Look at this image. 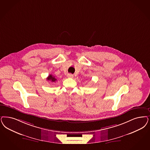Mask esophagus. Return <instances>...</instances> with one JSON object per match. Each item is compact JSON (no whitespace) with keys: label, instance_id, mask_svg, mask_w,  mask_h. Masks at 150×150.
Returning <instances> with one entry per match:
<instances>
[{"label":"esophagus","instance_id":"esophagus-1","mask_svg":"<svg viewBox=\"0 0 150 150\" xmlns=\"http://www.w3.org/2000/svg\"><path fill=\"white\" fill-rule=\"evenodd\" d=\"M67 77L69 78H72L74 77V75L71 74H67Z\"/></svg>","mask_w":150,"mask_h":150}]
</instances>
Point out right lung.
<instances>
[{"mask_svg":"<svg viewBox=\"0 0 150 150\" xmlns=\"http://www.w3.org/2000/svg\"><path fill=\"white\" fill-rule=\"evenodd\" d=\"M47 80H49V81H51L52 82H55L57 80V79L55 78V76H52V75H49L48 76V77L47 78Z\"/></svg>","mask_w":150,"mask_h":150,"instance_id":"right-lung-1","label":"right lung"}]
</instances>
